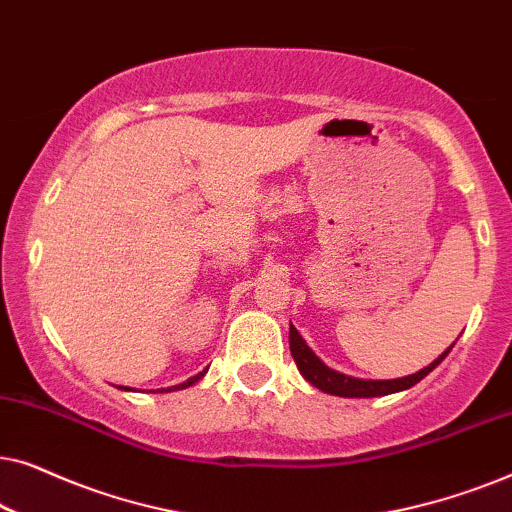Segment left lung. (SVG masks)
Returning a JSON list of instances; mask_svg holds the SVG:
<instances>
[{"label": "left lung", "mask_w": 512, "mask_h": 512, "mask_svg": "<svg viewBox=\"0 0 512 512\" xmlns=\"http://www.w3.org/2000/svg\"><path fill=\"white\" fill-rule=\"evenodd\" d=\"M289 347H291V356H293V361H296L300 375H303L305 380L312 384V387L324 391V394H333V396H342V398H375V396H389V394H396V391H405V389L415 387L417 382H422L424 377L429 375L447 354H450L454 342L426 368L417 370V373H412V375L396 377V380H363V377H352V375L338 373V370L328 368L326 363L321 361L310 347H307L303 335L293 328V324L289 328Z\"/></svg>", "instance_id": "obj_1"}]
</instances>
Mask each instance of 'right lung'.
I'll use <instances>...</instances> for the list:
<instances>
[{"label":"right lung","mask_w":512,"mask_h":512,"mask_svg":"<svg viewBox=\"0 0 512 512\" xmlns=\"http://www.w3.org/2000/svg\"><path fill=\"white\" fill-rule=\"evenodd\" d=\"M205 373H207V368L202 370V373H198V375L188 377L186 382H181V384H174V387H167V389H158V394H167V391H179V389H188V387H193L195 382H198V380H202V377H205ZM118 389H123V391H135V389H130V387H118Z\"/></svg>","instance_id":"add662e5"}]
</instances>
